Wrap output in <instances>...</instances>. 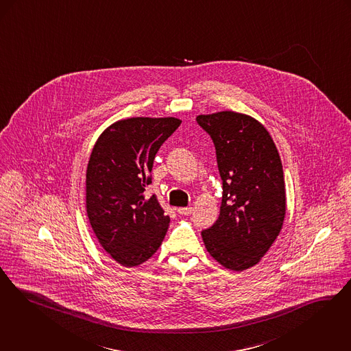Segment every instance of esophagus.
<instances>
[{
	"instance_id": "esophagus-1",
	"label": "esophagus",
	"mask_w": 351,
	"mask_h": 351,
	"mask_svg": "<svg viewBox=\"0 0 351 351\" xmlns=\"http://www.w3.org/2000/svg\"><path fill=\"white\" fill-rule=\"evenodd\" d=\"M192 211H193L192 208H179V209H178V213H179L180 215H189V214H192Z\"/></svg>"
}]
</instances>
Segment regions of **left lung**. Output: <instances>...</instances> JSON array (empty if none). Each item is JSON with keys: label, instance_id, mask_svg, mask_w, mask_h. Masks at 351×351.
<instances>
[{"label": "left lung", "instance_id": "obj_1", "mask_svg": "<svg viewBox=\"0 0 351 351\" xmlns=\"http://www.w3.org/2000/svg\"><path fill=\"white\" fill-rule=\"evenodd\" d=\"M196 121L215 146L223 189L219 217L201 235L221 265L241 271L261 260L283 225L280 154L267 129L248 114L223 111Z\"/></svg>", "mask_w": 351, "mask_h": 351}]
</instances>
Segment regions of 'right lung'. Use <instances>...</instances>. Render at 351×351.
Masks as SVG:
<instances>
[{
	"label": "right lung",
	"mask_w": 351,
	"mask_h": 351,
	"mask_svg": "<svg viewBox=\"0 0 351 351\" xmlns=\"http://www.w3.org/2000/svg\"><path fill=\"white\" fill-rule=\"evenodd\" d=\"M182 121L175 117H130L99 137L86 172V209L101 247L123 267H136L154 254L167 232L169 217L152 184L155 155Z\"/></svg>",
	"instance_id": "add662e5"
}]
</instances>
